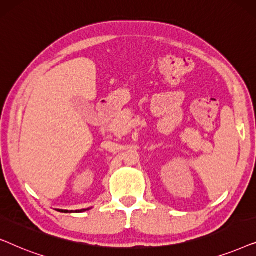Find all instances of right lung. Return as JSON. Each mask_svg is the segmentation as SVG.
Masks as SVG:
<instances>
[{
  "instance_id": "obj_1",
  "label": "right lung",
  "mask_w": 256,
  "mask_h": 256,
  "mask_svg": "<svg viewBox=\"0 0 256 256\" xmlns=\"http://www.w3.org/2000/svg\"><path fill=\"white\" fill-rule=\"evenodd\" d=\"M88 210V208H87ZM57 211H59V212H62V213H68V212H76V213H78V212H84V211H86V208L85 210H78V211H68V210H57Z\"/></svg>"
}]
</instances>
